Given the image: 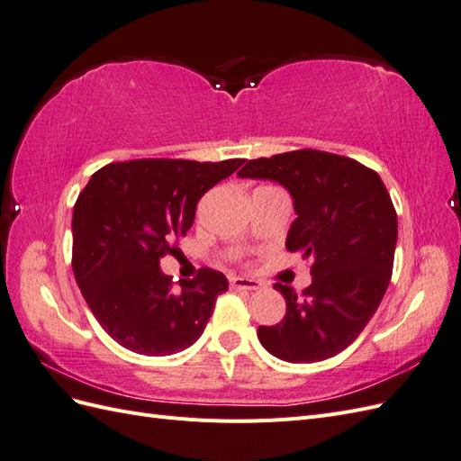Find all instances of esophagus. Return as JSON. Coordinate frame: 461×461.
Listing matches in <instances>:
<instances>
[{"mask_svg": "<svg viewBox=\"0 0 461 461\" xmlns=\"http://www.w3.org/2000/svg\"><path fill=\"white\" fill-rule=\"evenodd\" d=\"M229 285H230V288H236V290H258V288H261V283L254 281V278H244V276H230Z\"/></svg>", "mask_w": 461, "mask_h": 461, "instance_id": "esophagus-1", "label": "esophagus"}]
</instances>
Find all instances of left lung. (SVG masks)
<instances>
[{"label":"left lung","mask_w":461,"mask_h":461,"mask_svg":"<svg viewBox=\"0 0 461 461\" xmlns=\"http://www.w3.org/2000/svg\"><path fill=\"white\" fill-rule=\"evenodd\" d=\"M242 178L281 183L294 200L288 252L312 261V285L286 300L281 323L258 329L261 346L278 359L312 364L337 356L366 329L393 276L396 209L381 176L352 158L296 149L249 159Z\"/></svg>","instance_id":"obj_1"}]
</instances>
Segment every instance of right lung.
I'll list each match as a JSON object with an SVG mask.
<instances>
[{
  "label": "right lung",
  "mask_w": 461,
  "mask_h": 461,
  "mask_svg": "<svg viewBox=\"0 0 461 461\" xmlns=\"http://www.w3.org/2000/svg\"><path fill=\"white\" fill-rule=\"evenodd\" d=\"M244 159H132L95 171L73 212V273L111 339L142 356H171L196 342L227 292L202 267L173 283L159 261L175 256L203 194Z\"/></svg>",
  "instance_id": "1"
}]
</instances>
